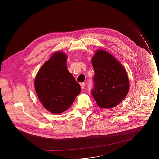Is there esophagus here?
Instances as JSON below:
<instances>
[{
	"label": "esophagus",
	"mask_w": 159,
	"mask_h": 159,
	"mask_svg": "<svg viewBox=\"0 0 159 159\" xmlns=\"http://www.w3.org/2000/svg\"><path fill=\"white\" fill-rule=\"evenodd\" d=\"M80 85H81V88L83 89L84 88V86H85V83H82L80 84Z\"/></svg>",
	"instance_id": "1"
}]
</instances>
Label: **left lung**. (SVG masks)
Returning <instances> with one entry per match:
<instances>
[{
    "label": "left lung",
    "instance_id": "left-lung-1",
    "mask_svg": "<svg viewBox=\"0 0 159 159\" xmlns=\"http://www.w3.org/2000/svg\"><path fill=\"white\" fill-rule=\"evenodd\" d=\"M95 87L92 91L98 106L111 108L125 98L129 90L127 72L111 53L97 49L92 58Z\"/></svg>",
    "mask_w": 159,
    "mask_h": 159
}]
</instances>
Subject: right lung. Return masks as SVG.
Wrapping results in <instances>:
<instances>
[{
    "label": "right lung",
    "instance_id": "obj_1",
    "mask_svg": "<svg viewBox=\"0 0 159 159\" xmlns=\"http://www.w3.org/2000/svg\"><path fill=\"white\" fill-rule=\"evenodd\" d=\"M67 60L64 52H55L39 69L34 79L38 98L51 113L68 110L81 92L80 84L68 70Z\"/></svg>",
    "mask_w": 159,
    "mask_h": 159
}]
</instances>
